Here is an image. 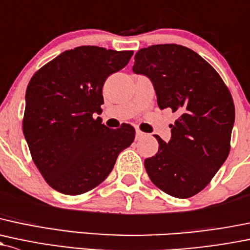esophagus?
Wrapping results in <instances>:
<instances>
[{
  "label": "esophagus",
  "mask_w": 250,
  "mask_h": 250,
  "mask_svg": "<svg viewBox=\"0 0 250 250\" xmlns=\"http://www.w3.org/2000/svg\"><path fill=\"white\" fill-rule=\"evenodd\" d=\"M144 136H146L145 133L141 132L140 129H136V132H135V139H136V140H140V139H143Z\"/></svg>",
  "instance_id": "obj_1"
}]
</instances>
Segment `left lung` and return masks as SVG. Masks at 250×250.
Here are the masks:
<instances>
[{"label":"left lung","mask_w":250,"mask_h":250,"mask_svg":"<svg viewBox=\"0 0 250 250\" xmlns=\"http://www.w3.org/2000/svg\"><path fill=\"white\" fill-rule=\"evenodd\" d=\"M133 72L151 79L158 106L178 116L170 125L169 143L156 135L159 148L145 159L146 171L164 193L191 198L211 182L229 156L235 122L232 96L208 62L177 44L140 49Z\"/></svg>","instance_id":"left-lung-1"}]
</instances>
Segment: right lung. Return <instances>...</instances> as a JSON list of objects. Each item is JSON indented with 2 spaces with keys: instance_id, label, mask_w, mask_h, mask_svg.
I'll use <instances>...</instances> for the list:
<instances>
[{
  "instance_id": "add662e5",
  "label": "right lung",
  "mask_w": 250,
  "mask_h": 250,
  "mask_svg": "<svg viewBox=\"0 0 250 250\" xmlns=\"http://www.w3.org/2000/svg\"><path fill=\"white\" fill-rule=\"evenodd\" d=\"M133 51L94 45L67 50L44 64L26 90L22 130L31 156L46 183L67 195L101 185L122 149L132 145L130 125H102L103 86L128 64Z\"/></svg>"
}]
</instances>
